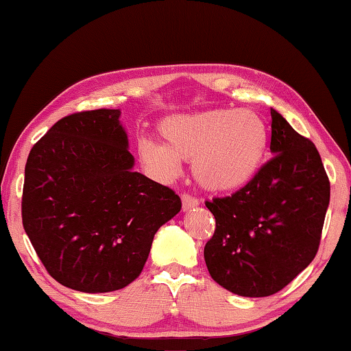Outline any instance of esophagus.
<instances>
[{"instance_id": "obj_1", "label": "esophagus", "mask_w": 351, "mask_h": 351, "mask_svg": "<svg viewBox=\"0 0 351 351\" xmlns=\"http://www.w3.org/2000/svg\"><path fill=\"white\" fill-rule=\"evenodd\" d=\"M199 204V201L195 198V196H191L189 193H184L182 195V208H184V210H190L196 208V206Z\"/></svg>"}]
</instances>
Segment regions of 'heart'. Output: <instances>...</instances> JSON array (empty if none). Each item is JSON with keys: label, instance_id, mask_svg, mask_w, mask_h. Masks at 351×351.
I'll list each match as a JSON object with an SVG mask.
<instances>
[{"label": "heart", "instance_id": "heart-1", "mask_svg": "<svg viewBox=\"0 0 351 351\" xmlns=\"http://www.w3.org/2000/svg\"><path fill=\"white\" fill-rule=\"evenodd\" d=\"M162 143L141 138V160L162 179L180 174V161H193L204 189L227 193L254 179L265 156L267 129L249 110H204L174 114L160 124Z\"/></svg>", "mask_w": 351, "mask_h": 351}]
</instances>
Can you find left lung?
Segmentation results:
<instances>
[{
  "label": "left lung",
  "mask_w": 351,
  "mask_h": 351,
  "mask_svg": "<svg viewBox=\"0 0 351 351\" xmlns=\"http://www.w3.org/2000/svg\"><path fill=\"white\" fill-rule=\"evenodd\" d=\"M270 113L275 156L237 193L206 201L215 217L206 267L217 285L243 297L275 294L310 265L329 206L316 147L275 108Z\"/></svg>",
  "instance_id": "left-lung-1"
}]
</instances>
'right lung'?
Returning a JSON list of instances; mask_svg holds the SVG:
<instances>
[{"label": "right lung", "instance_id": "right-lung-1", "mask_svg": "<svg viewBox=\"0 0 351 351\" xmlns=\"http://www.w3.org/2000/svg\"><path fill=\"white\" fill-rule=\"evenodd\" d=\"M121 110L62 118L33 145L22 222L49 275L86 294L137 280L155 233L180 213V198L134 171Z\"/></svg>", "mask_w": 351, "mask_h": 351}]
</instances>
